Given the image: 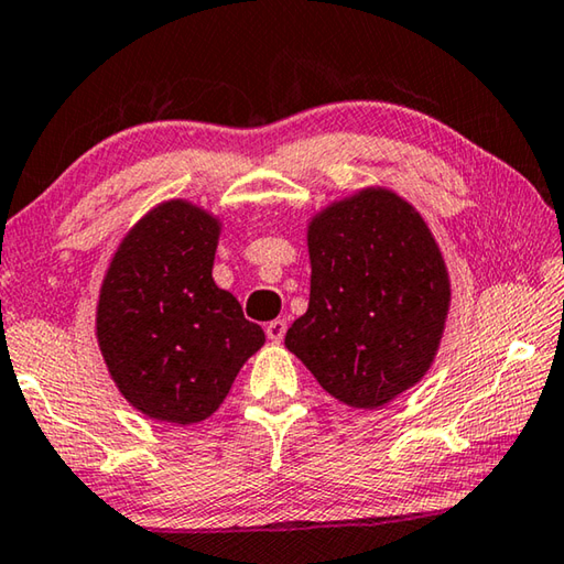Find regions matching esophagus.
I'll return each instance as SVG.
<instances>
[{"instance_id":"34e87169","label":"esophagus","mask_w":564,"mask_h":564,"mask_svg":"<svg viewBox=\"0 0 564 564\" xmlns=\"http://www.w3.org/2000/svg\"><path fill=\"white\" fill-rule=\"evenodd\" d=\"M267 339L270 341H282L284 339V332H288V319H272L267 324Z\"/></svg>"}]
</instances>
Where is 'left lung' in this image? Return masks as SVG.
I'll return each instance as SVG.
<instances>
[{
  "mask_svg": "<svg viewBox=\"0 0 564 564\" xmlns=\"http://www.w3.org/2000/svg\"><path fill=\"white\" fill-rule=\"evenodd\" d=\"M310 307L284 344L334 399L377 409L436 357L451 284L438 245L391 191H361L310 225Z\"/></svg>",
  "mask_w": 564,
  "mask_h": 564,
  "instance_id": "1",
  "label": "left lung"
}]
</instances>
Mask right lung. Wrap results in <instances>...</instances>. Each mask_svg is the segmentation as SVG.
<instances>
[{
  "label": "right lung",
  "mask_w": 564,
  "mask_h": 564,
  "mask_svg": "<svg viewBox=\"0 0 564 564\" xmlns=\"http://www.w3.org/2000/svg\"><path fill=\"white\" fill-rule=\"evenodd\" d=\"M215 217L158 205L118 247L98 300V344L123 397L145 416L197 423L225 401L264 344L260 324L213 282Z\"/></svg>",
  "instance_id": "1"
}]
</instances>
